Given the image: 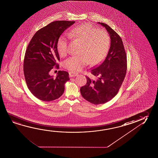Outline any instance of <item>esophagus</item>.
Here are the masks:
<instances>
[{
    "label": "esophagus",
    "mask_w": 158,
    "mask_h": 158,
    "mask_svg": "<svg viewBox=\"0 0 158 158\" xmlns=\"http://www.w3.org/2000/svg\"><path fill=\"white\" fill-rule=\"evenodd\" d=\"M69 77H74L75 76L78 75V73L73 72H70L69 73Z\"/></svg>",
    "instance_id": "34e87169"
}]
</instances>
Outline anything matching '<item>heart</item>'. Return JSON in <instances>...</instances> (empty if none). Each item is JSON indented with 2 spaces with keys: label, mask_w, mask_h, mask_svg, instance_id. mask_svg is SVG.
I'll list each match as a JSON object with an SVG mask.
<instances>
[{
  "label": "heart",
  "mask_w": 158,
  "mask_h": 158,
  "mask_svg": "<svg viewBox=\"0 0 158 158\" xmlns=\"http://www.w3.org/2000/svg\"><path fill=\"white\" fill-rule=\"evenodd\" d=\"M68 34L73 41L81 44L79 55L69 57L63 63V67L68 70L79 71L89 63L91 65H96L109 52L111 38L106 30H100L90 23H84L74 27ZM68 44L67 37L62 36L59 39L57 49L61 57L67 54Z\"/></svg>",
  "instance_id": "1"
}]
</instances>
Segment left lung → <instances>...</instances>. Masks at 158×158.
Segmentation results:
<instances>
[{
    "instance_id": "1",
    "label": "left lung",
    "mask_w": 158,
    "mask_h": 158,
    "mask_svg": "<svg viewBox=\"0 0 158 158\" xmlns=\"http://www.w3.org/2000/svg\"><path fill=\"white\" fill-rule=\"evenodd\" d=\"M105 27L111 38V46L105 59L91 70L97 80L86 76V84L80 88L81 95L95 105L105 104L116 95L127 72V56L119 35L106 23H98Z\"/></svg>"
}]
</instances>
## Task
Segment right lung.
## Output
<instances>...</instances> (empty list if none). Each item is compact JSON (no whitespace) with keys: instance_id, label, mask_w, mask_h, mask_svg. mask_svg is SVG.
Listing matches in <instances>:
<instances>
[{"instance_id":"add662e5","label":"right lung","mask_w":158,"mask_h":158,"mask_svg":"<svg viewBox=\"0 0 158 158\" xmlns=\"http://www.w3.org/2000/svg\"><path fill=\"white\" fill-rule=\"evenodd\" d=\"M74 23L75 21L64 20L52 22L37 31L27 46L23 60L25 79L31 93L42 101L59 98L69 80V73L65 71H58L55 78L49 75V72L54 67L59 68L58 40Z\"/></svg>"}]
</instances>
